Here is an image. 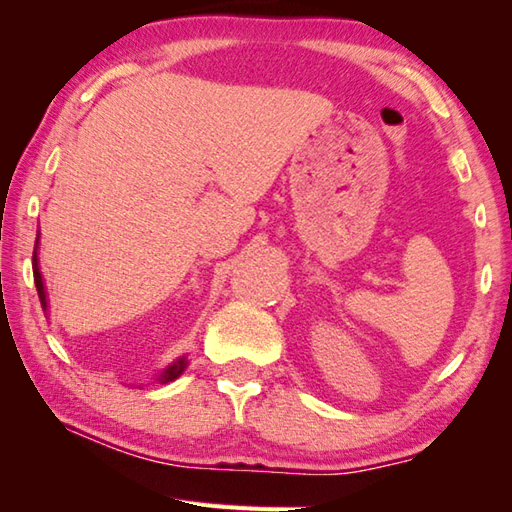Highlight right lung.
<instances>
[{
    "label": "right lung",
    "instance_id": "add662e5",
    "mask_svg": "<svg viewBox=\"0 0 512 512\" xmlns=\"http://www.w3.org/2000/svg\"><path fill=\"white\" fill-rule=\"evenodd\" d=\"M38 240H40V231H38V238H36V247H33V261H31V265H33V281H36L40 306H43V311H47L49 301H47L45 279H43V274H40V265H38ZM186 367H188V354L186 356H179L177 360H172V363H167L163 370L154 376V383H158V385L172 383L174 379H179V376L186 372Z\"/></svg>",
    "mask_w": 512,
    "mask_h": 512
}]
</instances>
